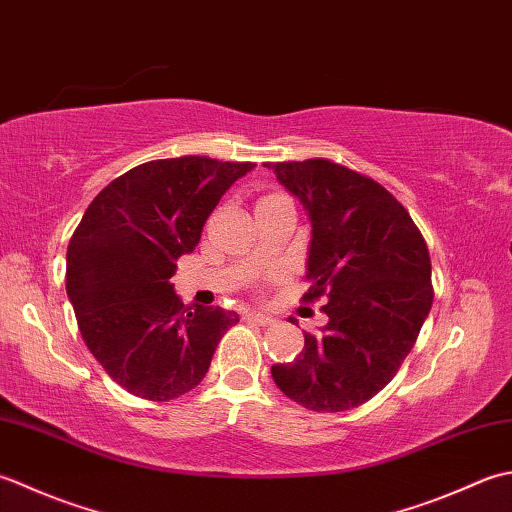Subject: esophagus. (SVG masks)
I'll return each mask as SVG.
<instances>
[{
	"mask_svg": "<svg viewBox=\"0 0 512 512\" xmlns=\"http://www.w3.org/2000/svg\"><path fill=\"white\" fill-rule=\"evenodd\" d=\"M245 320L256 322V325H263V327H267V325H271V322H274V318L267 316V314H260V311H247Z\"/></svg>",
	"mask_w": 512,
	"mask_h": 512,
	"instance_id": "esophagus-1",
	"label": "esophagus"
}]
</instances>
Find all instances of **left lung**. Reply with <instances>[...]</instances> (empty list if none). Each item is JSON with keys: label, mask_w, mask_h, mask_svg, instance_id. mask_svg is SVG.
Masks as SVG:
<instances>
[{"label": "left lung", "mask_w": 512, "mask_h": 512, "mask_svg": "<svg viewBox=\"0 0 512 512\" xmlns=\"http://www.w3.org/2000/svg\"><path fill=\"white\" fill-rule=\"evenodd\" d=\"M265 165L309 216L302 300L325 296L329 318L271 378L305 409H356L393 380L429 316V247L404 205L369 176L327 159Z\"/></svg>", "instance_id": "1"}]
</instances>
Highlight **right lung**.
I'll return each instance as SVG.
<instances>
[{"instance_id":"obj_1","label":"right lung","mask_w":512,"mask_h":512,"mask_svg":"<svg viewBox=\"0 0 512 512\" xmlns=\"http://www.w3.org/2000/svg\"><path fill=\"white\" fill-rule=\"evenodd\" d=\"M254 163L181 156L141 163L95 196L66 254L86 347L125 391L152 402L201 384L236 311L183 305L170 278L207 216Z\"/></svg>"}]
</instances>
